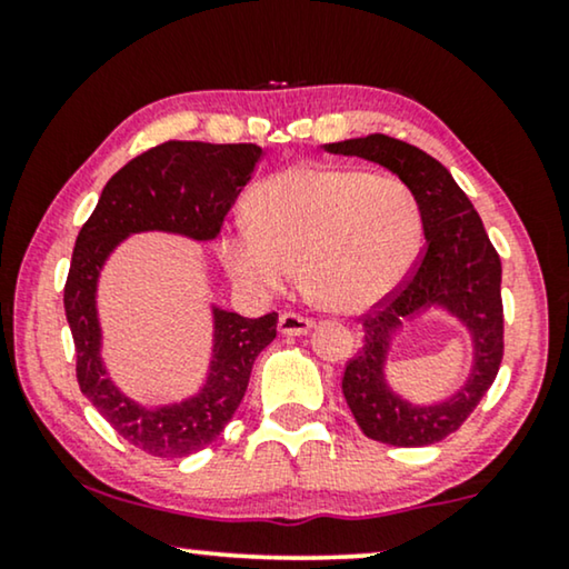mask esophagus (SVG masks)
Instances as JSON below:
<instances>
[{
	"mask_svg": "<svg viewBox=\"0 0 569 569\" xmlns=\"http://www.w3.org/2000/svg\"><path fill=\"white\" fill-rule=\"evenodd\" d=\"M310 329H313V321L306 316L292 313V310L279 316V331H282L284 337H302V333H308Z\"/></svg>",
	"mask_w": 569,
	"mask_h": 569,
	"instance_id": "obj_1",
	"label": "esophagus"
}]
</instances>
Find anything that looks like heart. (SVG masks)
<instances>
[{
  "label": "heart",
  "mask_w": 569,
  "mask_h": 569,
  "mask_svg": "<svg viewBox=\"0 0 569 569\" xmlns=\"http://www.w3.org/2000/svg\"><path fill=\"white\" fill-rule=\"evenodd\" d=\"M419 238L422 212L401 178L300 166L253 191L248 224L224 232L220 253L248 292H284L302 263L310 298L329 310L357 313L403 282Z\"/></svg>",
  "instance_id": "heart-1"
}]
</instances>
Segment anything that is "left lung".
I'll return each mask as SVG.
<instances>
[{
	"instance_id": "obj_1",
	"label": "left lung",
	"mask_w": 569,
	"mask_h": 569,
	"mask_svg": "<svg viewBox=\"0 0 569 569\" xmlns=\"http://www.w3.org/2000/svg\"><path fill=\"white\" fill-rule=\"evenodd\" d=\"M326 152L378 162L415 191L422 212L425 248L411 274L362 316V347L347 362L341 391L370 440L399 448L432 446L456 432L495 383L502 362V263L481 217L446 166L415 144L386 134L323 144ZM442 307L470 331V380L446 402L419 408L401 400L385 380V357L403 320Z\"/></svg>"
}]
</instances>
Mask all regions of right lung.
Masks as SVG:
<instances>
[{
    "label": "right lung",
    "mask_w": 569,
    "mask_h": 569,
    "mask_svg": "<svg viewBox=\"0 0 569 569\" xmlns=\"http://www.w3.org/2000/svg\"><path fill=\"white\" fill-rule=\"evenodd\" d=\"M259 144L162 142L127 162L100 193L77 236L64 284V313L77 352V383L108 425L158 458H183L220 438L243 401L256 357L277 337V313L243 318L212 308L214 347L204 386L191 399L142 407L108 378L100 357L98 277L108 256L134 232L160 230L193 240L220 236L238 193L251 181Z\"/></svg>",
    "instance_id": "add662e5"
}]
</instances>
